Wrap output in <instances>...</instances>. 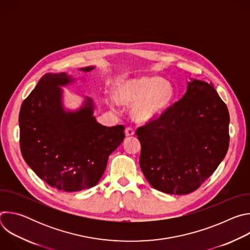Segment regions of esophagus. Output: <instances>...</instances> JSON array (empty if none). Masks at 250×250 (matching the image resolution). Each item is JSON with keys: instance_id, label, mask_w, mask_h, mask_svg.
<instances>
[{"instance_id": "obj_1", "label": "esophagus", "mask_w": 250, "mask_h": 250, "mask_svg": "<svg viewBox=\"0 0 250 250\" xmlns=\"http://www.w3.org/2000/svg\"><path fill=\"white\" fill-rule=\"evenodd\" d=\"M125 132V136H126V137H130V136H133V135L135 134L134 129H133L132 127H126Z\"/></svg>"}]
</instances>
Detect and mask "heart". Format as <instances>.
<instances>
[{"instance_id":"b5f03b06","label":"heart","mask_w":250,"mask_h":250,"mask_svg":"<svg viewBox=\"0 0 250 250\" xmlns=\"http://www.w3.org/2000/svg\"><path fill=\"white\" fill-rule=\"evenodd\" d=\"M115 98L108 103L118 112L120 104L132 106V118L136 123L146 124L159 118L171 104L174 89L160 76H144L119 82Z\"/></svg>"}]
</instances>
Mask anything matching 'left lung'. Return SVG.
Listing matches in <instances>:
<instances>
[{
  "mask_svg": "<svg viewBox=\"0 0 250 250\" xmlns=\"http://www.w3.org/2000/svg\"><path fill=\"white\" fill-rule=\"evenodd\" d=\"M229 114L211 83L191 79L185 95L136 129L139 164L149 184L172 195L197 190L224 160Z\"/></svg>",
  "mask_w": 250,
  "mask_h": 250,
  "instance_id": "obj_1",
  "label": "left lung"
}]
</instances>
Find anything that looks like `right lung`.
<instances>
[{"label":"right lung","instance_id":"1","mask_svg":"<svg viewBox=\"0 0 250 250\" xmlns=\"http://www.w3.org/2000/svg\"><path fill=\"white\" fill-rule=\"evenodd\" d=\"M94 68L79 70L88 73ZM72 82L66 73L43 75L22 102L19 117L24 161L42 180L65 192L97 185L125 138L124 125L108 127L96 121L91 98L77 111L64 110L60 87Z\"/></svg>","mask_w":250,"mask_h":250}]
</instances>
